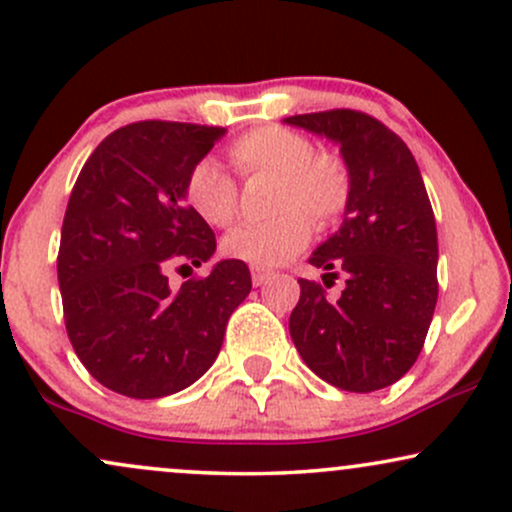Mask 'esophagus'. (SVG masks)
Wrapping results in <instances>:
<instances>
[{
  "mask_svg": "<svg viewBox=\"0 0 512 512\" xmlns=\"http://www.w3.org/2000/svg\"><path fill=\"white\" fill-rule=\"evenodd\" d=\"M250 274H252V284L255 286H262L267 282L269 277H272V269H265V267H252L250 269Z\"/></svg>",
  "mask_w": 512,
  "mask_h": 512,
  "instance_id": "34e87169",
  "label": "esophagus"
}]
</instances>
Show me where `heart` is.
Wrapping results in <instances>:
<instances>
[{"label": "heart", "mask_w": 512, "mask_h": 512, "mask_svg": "<svg viewBox=\"0 0 512 512\" xmlns=\"http://www.w3.org/2000/svg\"><path fill=\"white\" fill-rule=\"evenodd\" d=\"M230 160L240 174L277 177L267 221L245 223L223 238L221 250L230 260L255 267H274L294 260L308 245L316 226L328 228L345 213L350 201V170L333 155H318L311 138L282 126L245 133L230 145ZM189 206L209 226H230L238 216V182L216 157H201L187 177Z\"/></svg>", "instance_id": "b5f03b06"}]
</instances>
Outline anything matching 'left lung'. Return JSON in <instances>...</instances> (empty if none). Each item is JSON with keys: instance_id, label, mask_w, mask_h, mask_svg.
Here are the masks:
<instances>
[{"instance_id": "left-lung-1", "label": "left lung", "mask_w": 512, "mask_h": 512, "mask_svg": "<svg viewBox=\"0 0 512 512\" xmlns=\"http://www.w3.org/2000/svg\"><path fill=\"white\" fill-rule=\"evenodd\" d=\"M340 145L350 201L335 235L308 257L329 285L346 274L341 299L299 279L289 333L303 362L342 391L396 384L423 350L437 303V228L418 162L374 116L352 109L284 119Z\"/></svg>"}]
</instances>
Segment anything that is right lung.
I'll use <instances>...</instances> for the list:
<instances>
[{
	"instance_id": "1",
	"label": "right lung",
	"mask_w": 512,
	"mask_h": 512,
	"mask_svg": "<svg viewBox=\"0 0 512 512\" xmlns=\"http://www.w3.org/2000/svg\"><path fill=\"white\" fill-rule=\"evenodd\" d=\"M223 133L199 123H128L101 140L72 187L58 252L67 338L99 384L128 398L194 384L252 289L243 260L218 262L179 291L167 279L216 252V235L184 187Z\"/></svg>"
}]
</instances>
